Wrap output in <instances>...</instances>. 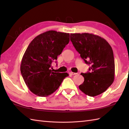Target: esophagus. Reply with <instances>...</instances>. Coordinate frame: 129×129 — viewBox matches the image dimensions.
<instances>
[{
  "instance_id": "1",
  "label": "esophagus",
  "mask_w": 129,
  "mask_h": 129,
  "mask_svg": "<svg viewBox=\"0 0 129 129\" xmlns=\"http://www.w3.org/2000/svg\"><path fill=\"white\" fill-rule=\"evenodd\" d=\"M69 74H70V75H76V74H77V73H73V72H70V73H69Z\"/></svg>"
}]
</instances>
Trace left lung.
<instances>
[{
    "label": "left lung",
    "instance_id": "obj_1",
    "mask_svg": "<svg viewBox=\"0 0 129 129\" xmlns=\"http://www.w3.org/2000/svg\"><path fill=\"white\" fill-rule=\"evenodd\" d=\"M70 40L85 62L90 65L86 73H81L84 83L79 87L90 96L105 91L113 84L115 61L112 48L106 40L89 33L70 34Z\"/></svg>",
    "mask_w": 129,
    "mask_h": 129
}]
</instances>
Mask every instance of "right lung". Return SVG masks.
Masks as SVG:
<instances>
[{"label":"right lung","instance_id":"right-lung-1","mask_svg":"<svg viewBox=\"0 0 129 129\" xmlns=\"http://www.w3.org/2000/svg\"><path fill=\"white\" fill-rule=\"evenodd\" d=\"M70 40V34L49 30L38 35L29 44L23 56L20 71L30 91L48 96L59 88L67 73L52 72L51 63L57 60Z\"/></svg>","mask_w":129,"mask_h":129}]
</instances>
